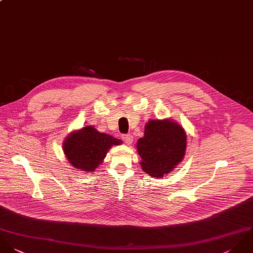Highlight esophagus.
<instances>
[{
	"instance_id": "esophagus-1",
	"label": "esophagus",
	"mask_w": 253,
	"mask_h": 253,
	"mask_svg": "<svg viewBox=\"0 0 253 253\" xmlns=\"http://www.w3.org/2000/svg\"><path fill=\"white\" fill-rule=\"evenodd\" d=\"M122 139H123V141L127 145H131L133 143V140H134V138H133V136L131 134H124V135H122Z\"/></svg>"
}]
</instances>
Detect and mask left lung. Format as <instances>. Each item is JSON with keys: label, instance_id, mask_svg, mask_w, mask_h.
<instances>
[{"label": "left lung", "instance_id": "1", "mask_svg": "<svg viewBox=\"0 0 253 253\" xmlns=\"http://www.w3.org/2000/svg\"><path fill=\"white\" fill-rule=\"evenodd\" d=\"M186 147L187 135L180 124L169 119L149 121L137 143L142 169L153 178H162L183 160Z\"/></svg>", "mask_w": 253, "mask_h": 253}]
</instances>
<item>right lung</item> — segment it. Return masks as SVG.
<instances>
[{
	"instance_id": "right-lung-1",
	"label": "right lung",
	"mask_w": 253,
	"mask_h": 253,
	"mask_svg": "<svg viewBox=\"0 0 253 253\" xmlns=\"http://www.w3.org/2000/svg\"><path fill=\"white\" fill-rule=\"evenodd\" d=\"M120 144L121 140L86 126L69 134L62 148L70 165L89 173L96 170L112 146Z\"/></svg>"
}]
</instances>
